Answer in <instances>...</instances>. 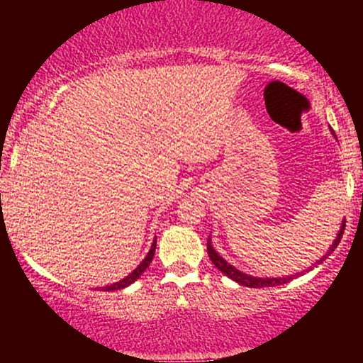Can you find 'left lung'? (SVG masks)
<instances>
[{"label": "left lung", "mask_w": 363, "mask_h": 363, "mask_svg": "<svg viewBox=\"0 0 363 363\" xmlns=\"http://www.w3.org/2000/svg\"><path fill=\"white\" fill-rule=\"evenodd\" d=\"M346 223V221H344ZM342 223V226H340V232L337 235V239L334 240V244H332L330 250L327 251V255L323 256L321 259H318V263H323L325 258H328V255H332L334 252L335 247H337V244L340 242V239H342V233H344V228H346V225ZM207 252H208V258L212 259V263L216 265V269L221 270L225 276H228L230 279L237 281L239 284H242V286H250V288H265V286H276V284H284L288 283L290 279H294V276H288V277H272V279H262V277H252V276H247V274H242L240 270H237L235 267L230 265L228 262H225V259L221 258V256L218 255V252L214 251V247L211 246V240L207 242Z\"/></svg>", "instance_id": "1"}]
</instances>
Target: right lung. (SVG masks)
<instances>
[{"label":"right lung","instance_id":"1","mask_svg":"<svg viewBox=\"0 0 363 363\" xmlns=\"http://www.w3.org/2000/svg\"><path fill=\"white\" fill-rule=\"evenodd\" d=\"M155 250H156V242L152 244L151 251H149V255L145 256V259H144V262H142L140 265H138L137 269H135L133 272L130 274V276H126V277H124V279H121L119 283H113V284H111V286H105V288H104V291H116V290H121V288H126V286H130L131 283H135V281H137L138 277L142 276V272H144V270L147 269V267H149V263L152 262V256H155Z\"/></svg>","mask_w":363,"mask_h":363}]
</instances>
